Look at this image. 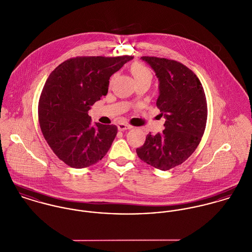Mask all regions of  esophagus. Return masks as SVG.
<instances>
[{"label":"esophagus","instance_id":"34e87169","mask_svg":"<svg viewBox=\"0 0 252 252\" xmlns=\"http://www.w3.org/2000/svg\"><path fill=\"white\" fill-rule=\"evenodd\" d=\"M117 127H118L119 131H125V130H129V129L132 128V126H130L128 124H125V123H120V124L117 125Z\"/></svg>","mask_w":252,"mask_h":252}]
</instances>
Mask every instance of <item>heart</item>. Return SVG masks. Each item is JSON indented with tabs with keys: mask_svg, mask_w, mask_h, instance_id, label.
<instances>
[{
	"mask_svg": "<svg viewBox=\"0 0 252 252\" xmlns=\"http://www.w3.org/2000/svg\"><path fill=\"white\" fill-rule=\"evenodd\" d=\"M131 72H132V74L136 81L143 80V79L151 80V78H152L151 72L142 64H138V63L133 64L131 67Z\"/></svg>",
	"mask_w": 252,
	"mask_h": 252,
	"instance_id": "b5f03b06",
	"label": "heart"
}]
</instances>
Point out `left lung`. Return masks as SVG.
<instances>
[{
    "mask_svg": "<svg viewBox=\"0 0 252 252\" xmlns=\"http://www.w3.org/2000/svg\"><path fill=\"white\" fill-rule=\"evenodd\" d=\"M141 59L158 78L156 106L166 121L163 132L149 133L136 151L148 165L168 171L182 164L200 144L207 123V100L199 78L186 66L165 58Z\"/></svg>",
    "mask_w": 252,
    "mask_h": 252,
    "instance_id": "left-lung-1",
    "label": "left lung"
}]
</instances>
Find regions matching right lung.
Here are the masks:
<instances>
[{
	"label": "right lung",
	"instance_id": "right-lung-1",
	"mask_svg": "<svg viewBox=\"0 0 252 252\" xmlns=\"http://www.w3.org/2000/svg\"><path fill=\"white\" fill-rule=\"evenodd\" d=\"M133 58H72L47 78L38 102L39 126L53 152L70 167L92 166L110 148L117 127L92 124L88 110L108 94L110 76Z\"/></svg>",
	"mask_w": 252,
	"mask_h": 252
}]
</instances>
